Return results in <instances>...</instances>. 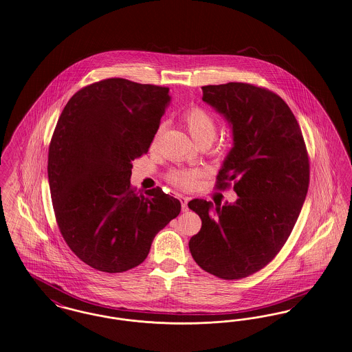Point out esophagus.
<instances>
[{
  "label": "esophagus",
  "mask_w": 352,
  "mask_h": 352,
  "mask_svg": "<svg viewBox=\"0 0 352 352\" xmlns=\"http://www.w3.org/2000/svg\"><path fill=\"white\" fill-rule=\"evenodd\" d=\"M179 200H180V203H182L183 212H186V210H188V201H189V199L185 197V196H179Z\"/></svg>",
  "instance_id": "1"
}]
</instances>
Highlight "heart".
I'll return each instance as SVG.
<instances>
[{
    "label": "heart",
    "mask_w": 352,
    "mask_h": 352,
    "mask_svg": "<svg viewBox=\"0 0 352 352\" xmlns=\"http://www.w3.org/2000/svg\"><path fill=\"white\" fill-rule=\"evenodd\" d=\"M182 122L184 123L186 130L189 131L190 136L199 143H212L217 133V122L213 115L206 111L200 106H192L186 109L182 115ZM162 129L156 131L153 138V144L157 142ZM200 172L196 169H170L166 175L169 184L180 188V189H190L196 184Z\"/></svg>",
    "instance_id": "heart-1"
}]
</instances>
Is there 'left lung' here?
<instances>
[{
    "instance_id": "8db88e82",
    "label": "left lung",
    "mask_w": 352,
    "mask_h": 352,
    "mask_svg": "<svg viewBox=\"0 0 352 352\" xmlns=\"http://www.w3.org/2000/svg\"><path fill=\"white\" fill-rule=\"evenodd\" d=\"M203 100L232 124L234 147L214 186L225 190L233 184L239 199L214 208L189 201L203 221L189 250L209 274L241 279L269 265L289 239L309 189V153L294 113L269 89L210 85L203 87Z\"/></svg>"
}]
</instances>
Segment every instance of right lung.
Here are the masks:
<instances>
[{
	"label": "right lung",
	"instance_id": "right-lung-1",
	"mask_svg": "<svg viewBox=\"0 0 352 352\" xmlns=\"http://www.w3.org/2000/svg\"><path fill=\"white\" fill-rule=\"evenodd\" d=\"M168 91L109 78L76 91L58 119L47 160L56 223L75 256L99 272L140 265L182 210L162 188L140 193L130 182L132 160L148 152Z\"/></svg>",
	"mask_w": 352,
	"mask_h": 352
}]
</instances>
